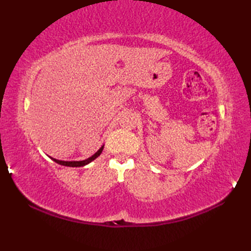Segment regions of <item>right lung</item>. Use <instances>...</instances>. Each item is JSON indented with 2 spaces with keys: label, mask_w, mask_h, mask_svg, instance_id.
<instances>
[{
  "label": "right lung",
  "mask_w": 251,
  "mask_h": 251,
  "mask_svg": "<svg viewBox=\"0 0 251 251\" xmlns=\"http://www.w3.org/2000/svg\"><path fill=\"white\" fill-rule=\"evenodd\" d=\"M103 147H104V145L101 147L99 150L96 152L93 156H90V157H88V158H86V159H84V161H60V159H56V158H52V157H50L52 161L54 162H56L57 164H59V165H63V166H68V167H83V166H85V165H87V164H89V163H92L94 159H96L97 158L100 154H101V152H102V150H103Z\"/></svg>",
  "instance_id": "1"
}]
</instances>
